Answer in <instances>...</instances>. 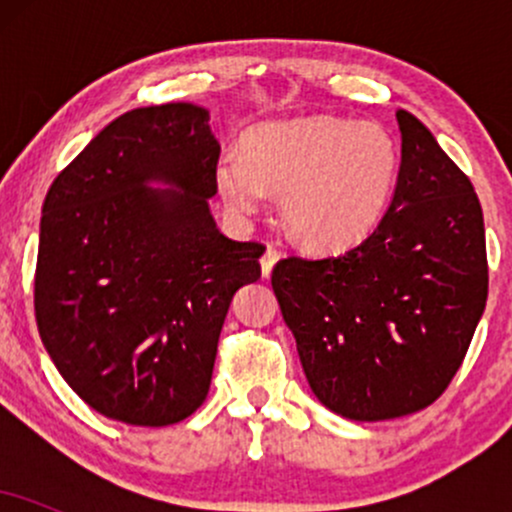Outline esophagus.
<instances>
[{
  "label": "esophagus",
  "instance_id": "obj_1",
  "mask_svg": "<svg viewBox=\"0 0 512 512\" xmlns=\"http://www.w3.org/2000/svg\"><path fill=\"white\" fill-rule=\"evenodd\" d=\"M279 252H276L274 248H267L264 250V255H262V260H260V267H262V276L264 279H269V276H272V269H274V264L279 262Z\"/></svg>",
  "mask_w": 512,
  "mask_h": 512
}]
</instances>
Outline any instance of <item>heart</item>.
<instances>
[{
	"mask_svg": "<svg viewBox=\"0 0 512 512\" xmlns=\"http://www.w3.org/2000/svg\"><path fill=\"white\" fill-rule=\"evenodd\" d=\"M399 170L392 134L378 122L334 115L262 122L243 137V154L223 151L214 180L226 207L257 214L267 192L303 248L356 245L378 226Z\"/></svg>",
	"mask_w": 512,
	"mask_h": 512,
	"instance_id": "heart-1",
	"label": "heart"
}]
</instances>
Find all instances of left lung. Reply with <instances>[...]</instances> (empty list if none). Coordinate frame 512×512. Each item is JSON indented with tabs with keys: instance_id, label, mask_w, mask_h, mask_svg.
Here are the masks:
<instances>
[{
	"instance_id": "8db88e82",
	"label": "left lung",
	"mask_w": 512,
	"mask_h": 512,
	"mask_svg": "<svg viewBox=\"0 0 512 512\" xmlns=\"http://www.w3.org/2000/svg\"><path fill=\"white\" fill-rule=\"evenodd\" d=\"M390 207L344 255L276 262L272 289L310 390L334 414L385 421L443 395L486 308L484 214L428 127L397 110Z\"/></svg>"
}]
</instances>
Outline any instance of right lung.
I'll return each instance as SVG.
<instances>
[{
    "instance_id": "right-lung-1",
    "label": "right lung",
    "mask_w": 512,
    "mask_h": 512,
    "mask_svg": "<svg viewBox=\"0 0 512 512\" xmlns=\"http://www.w3.org/2000/svg\"><path fill=\"white\" fill-rule=\"evenodd\" d=\"M219 154L207 108L149 105L103 127L50 185L35 320L67 385L108 419L195 414L233 296L260 279L262 245L211 216Z\"/></svg>"
}]
</instances>
